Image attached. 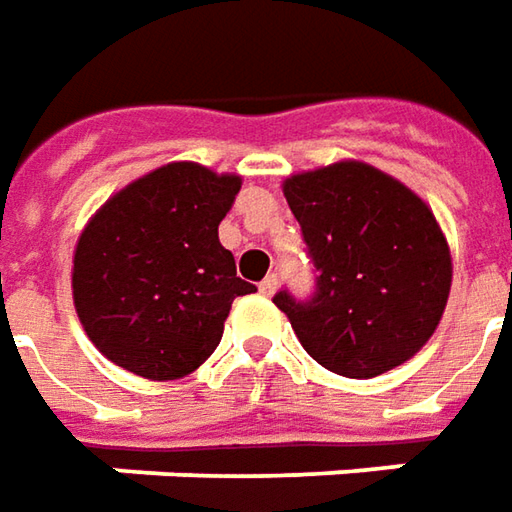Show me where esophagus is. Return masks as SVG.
I'll use <instances>...</instances> for the list:
<instances>
[{"label":"esophagus","mask_w":512,"mask_h":512,"mask_svg":"<svg viewBox=\"0 0 512 512\" xmlns=\"http://www.w3.org/2000/svg\"><path fill=\"white\" fill-rule=\"evenodd\" d=\"M257 289H260V294L272 297L274 291H277V274H269L266 280H260V286H257Z\"/></svg>","instance_id":"1"}]
</instances>
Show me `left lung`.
<instances>
[{
  "label": "left lung",
  "mask_w": 512,
  "mask_h": 512,
  "mask_svg": "<svg viewBox=\"0 0 512 512\" xmlns=\"http://www.w3.org/2000/svg\"><path fill=\"white\" fill-rule=\"evenodd\" d=\"M283 195L317 269L311 300L274 294L303 348L348 379L411 360L439 326L453 277L431 206L362 161L291 175Z\"/></svg>",
  "instance_id": "1"
}]
</instances>
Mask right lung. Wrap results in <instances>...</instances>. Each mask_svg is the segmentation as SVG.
<instances>
[{"instance_id": "obj_1", "label": "right lung", "mask_w": 512, "mask_h": 512, "mask_svg": "<svg viewBox=\"0 0 512 512\" xmlns=\"http://www.w3.org/2000/svg\"><path fill=\"white\" fill-rule=\"evenodd\" d=\"M240 175L175 161L115 192L73 255V303L98 351L144 379H181L209 360L232 300L252 294L218 226Z\"/></svg>"}]
</instances>
